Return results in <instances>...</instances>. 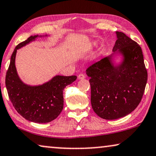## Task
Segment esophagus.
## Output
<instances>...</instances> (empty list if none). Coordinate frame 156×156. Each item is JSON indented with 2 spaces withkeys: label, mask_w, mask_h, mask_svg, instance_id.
Returning <instances> with one entry per match:
<instances>
[{
  "label": "esophagus",
  "mask_w": 156,
  "mask_h": 156,
  "mask_svg": "<svg viewBox=\"0 0 156 156\" xmlns=\"http://www.w3.org/2000/svg\"><path fill=\"white\" fill-rule=\"evenodd\" d=\"M78 79L80 80H82V79H84L85 78H86V75L83 74V73H80L79 75H78Z\"/></svg>",
  "instance_id": "34e87169"
}]
</instances>
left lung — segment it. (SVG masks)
<instances>
[{"mask_svg": "<svg viewBox=\"0 0 156 156\" xmlns=\"http://www.w3.org/2000/svg\"><path fill=\"white\" fill-rule=\"evenodd\" d=\"M113 51H119L124 61L115 67L106 57L87 68L91 89L90 101L99 117L114 120L131 113L140 103L146 88L148 73L142 49L123 32H116Z\"/></svg>", "mask_w": 156, "mask_h": 156, "instance_id": "obj_1", "label": "left lung"}]
</instances>
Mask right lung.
<instances>
[{
  "mask_svg": "<svg viewBox=\"0 0 156 156\" xmlns=\"http://www.w3.org/2000/svg\"><path fill=\"white\" fill-rule=\"evenodd\" d=\"M37 37L30 36L14 49L6 72L5 86L12 104L20 115L29 121L45 123L55 119L61 113L63 108V89L74 82L77 77L56 76L46 83L38 86L24 84L16 72V52Z\"/></svg>",
  "mask_w": 156,
  "mask_h": 156,
  "instance_id": "1",
  "label": "right lung"
}]
</instances>
